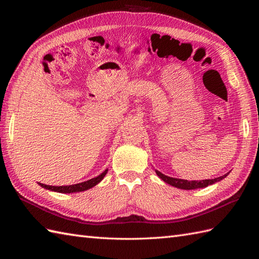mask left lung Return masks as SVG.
Masks as SVG:
<instances>
[{
  "label": "left lung",
  "mask_w": 259,
  "mask_h": 259,
  "mask_svg": "<svg viewBox=\"0 0 259 259\" xmlns=\"http://www.w3.org/2000/svg\"><path fill=\"white\" fill-rule=\"evenodd\" d=\"M155 173L158 175L163 182H165L166 184L179 188V189H184V190H193V189H199V188H205L209 185H213L215 183L221 182L224 178L229 175V173H227L221 177H217L214 179H204V180H187V179H180V178H174V177H169L162 174L161 171L155 169Z\"/></svg>",
  "instance_id": "8db88e82"
}]
</instances>
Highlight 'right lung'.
<instances>
[{
	"mask_svg": "<svg viewBox=\"0 0 259 259\" xmlns=\"http://www.w3.org/2000/svg\"><path fill=\"white\" fill-rule=\"evenodd\" d=\"M108 173V169H105L103 173L100 175H98L97 177H94L92 179L86 180V182L83 183H79L75 185H70V186H49V185H44L38 183L42 188L44 189H48L51 191H55V192H59V193H73V192H81V191H85L89 190L91 188H93L94 186H96L97 184H99L101 180L104 179V177L106 176V174Z\"/></svg>",
	"mask_w": 259,
	"mask_h": 259,
	"instance_id": "right-lung-1",
	"label": "right lung"
}]
</instances>
